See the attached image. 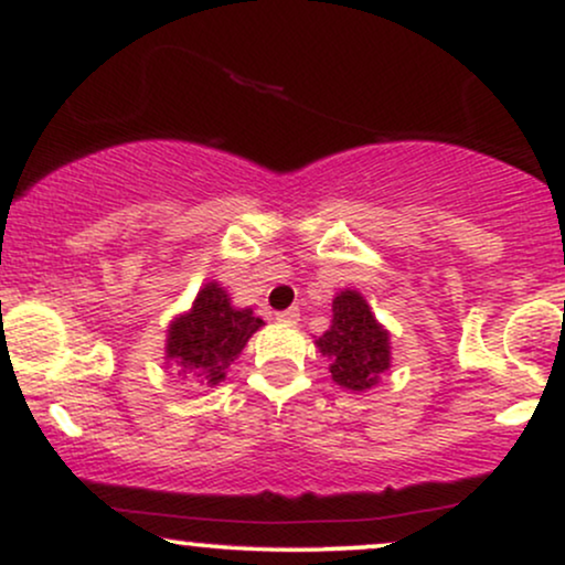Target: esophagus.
Wrapping results in <instances>:
<instances>
[{"label":"esophagus","mask_w":565,"mask_h":565,"mask_svg":"<svg viewBox=\"0 0 565 565\" xmlns=\"http://www.w3.org/2000/svg\"><path fill=\"white\" fill-rule=\"evenodd\" d=\"M278 321H281V323H297V321H300V310H297V308H289V310H284V312H278Z\"/></svg>","instance_id":"esophagus-1"}]
</instances>
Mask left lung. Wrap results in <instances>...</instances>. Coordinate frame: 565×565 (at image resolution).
Wrapping results in <instances>:
<instances>
[{
    "instance_id": "left-lung-1",
    "label": "left lung",
    "mask_w": 565,
    "mask_h": 565,
    "mask_svg": "<svg viewBox=\"0 0 565 565\" xmlns=\"http://www.w3.org/2000/svg\"><path fill=\"white\" fill-rule=\"evenodd\" d=\"M331 310V329L316 339V348L331 360V379L342 390H371L382 373L390 371V331L376 321L369 302L355 289L339 291Z\"/></svg>"
}]
</instances>
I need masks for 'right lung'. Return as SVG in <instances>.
<instances>
[{"label":"right lung","mask_w":565,"mask_h":565,"mask_svg":"<svg viewBox=\"0 0 565 565\" xmlns=\"http://www.w3.org/2000/svg\"><path fill=\"white\" fill-rule=\"evenodd\" d=\"M260 326L253 308H234L226 289L210 281L200 289L192 310L168 326L166 360L181 369L179 373H192L200 384L215 386Z\"/></svg>","instance_id":"add662e5"}]
</instances>
